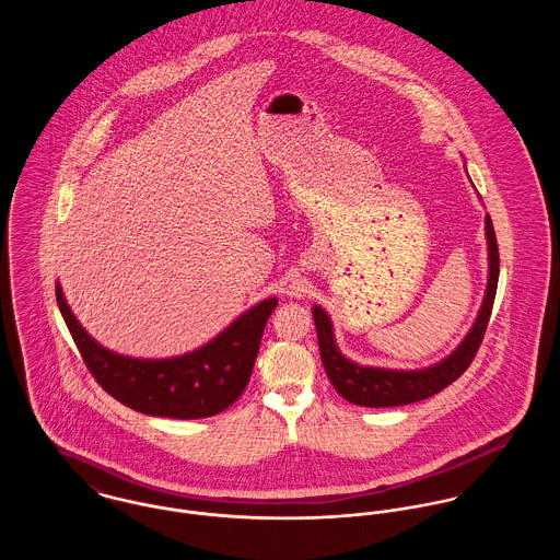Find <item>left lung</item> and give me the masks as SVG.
Wrapping results in <instances>:
<instances>
[{"label": "left lung", "instance_id": "left-lung-1", "mask_svg": "<svg viewBox=\"0 0 560 560\" xmlns=\"http://www.w3.org/2000/svg\"><path fill=\"white\" fill-rule=\"evenodd\" d=\"M485 235H487V258H489V276H487V291L480 306L479 317L475 320L468 336L462 345L442 362L420 369V371H390V369H375V366H360L347 360L336 342L334 329L327 313L315 306L313 319L317 327L319 338L320 360L325 373L342 399L362 407H397L416 400L429 399L451 386L457 377L466 373L479 351L487 323L491 317L495 289H498V273H500V256H498V241L493 233L491 218H485Z\"/></svg>", "mask_w": 560, "mask_h": 560}]
</instances>
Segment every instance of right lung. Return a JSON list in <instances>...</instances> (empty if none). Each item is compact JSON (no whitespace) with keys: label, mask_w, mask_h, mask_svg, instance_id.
Segmentation results:
<instances>
[{"label":"right lung","mask_w":560,"mask_h":560,"mask_svg":"<svg viewBox=\"0 0 560 560\" xmlns=\"http://www.w3.org/2000/svg\"><path fill=\"white\" fill-rule=\"evenodd\" d=\"M56 300L96 384L136 411L176 420L209 418L240 399L258 355L262 329L278 306L276 298L262 300L191 353L140 360L101 347L71 313L60 284H56Z\"/></svg>","instance_id":"add662e5"}]
</instances>
